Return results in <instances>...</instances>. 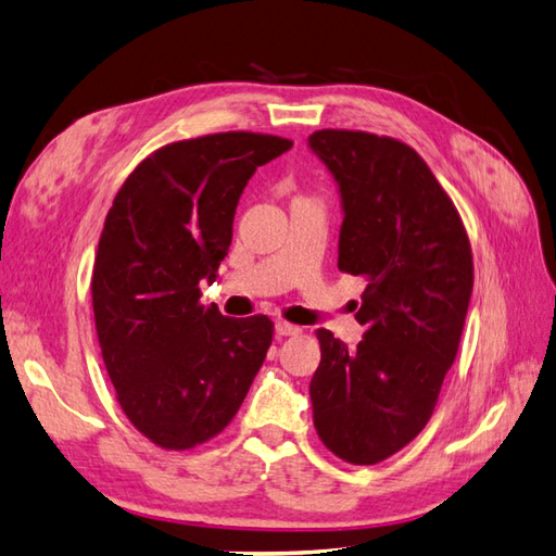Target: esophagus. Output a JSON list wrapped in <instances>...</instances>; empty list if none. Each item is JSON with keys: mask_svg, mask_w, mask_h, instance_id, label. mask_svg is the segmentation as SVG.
<instances>
[{"mask_svg": "<svg viewBox=\"0 0 556 556\" xmlns=\"http://www.w3.org/2000/svg\"><path fill=\"white\" fill-rule=\"evenodd\" d=\"M275 333H277V337H299L301 327L289 325V321H277V325H275Z\"/></svg>", "mask_w": 556, "mask_h": 556, "instance_id": "34e87169", "label": "esophagus"}]
</instances>
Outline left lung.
Returning a JSON list of instances; mask_svg holds the SVG:
<instances>
[{
    "label": "left lung",
    "instance_id": "left-lung-1",
    "mask_svg": "<svg viewBox=\"0 0 556 556\" xmlns=\"http://www.w3.org/2000/svg\"><path fill=\"white\" fill-rule=\"evenodd\" d=\"M307 147L339 187V269L367 283L357 348L317 329L313 419L333 455L377 464L433 415L471 301V247L453 201L403 141L319 130Z\"/></svg>",
    "mask_w": 556,
    "mask_h": 556
}]
</instances>
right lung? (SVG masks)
Masks as SVG:
<instances>
[{
	"label": "right lung",
	"instance_id": "add662e5",
	"mask_svg": "<svg viewBox=\"0 0 556 556\" xmlns=\"http://www.w3.org/2000/svg\"><path fill=\"white\" fill-rule=\"evenodd\" d=\"M291 147L253 132L175 141L113 199L92 273L97 337L127 419L161 447L223 431L265 363L273 321L219 315L199 283L217 279L253 173Z\"/></svg>",
	"mask_w": 556,
	"mask_h": 556
}]
</instances>
